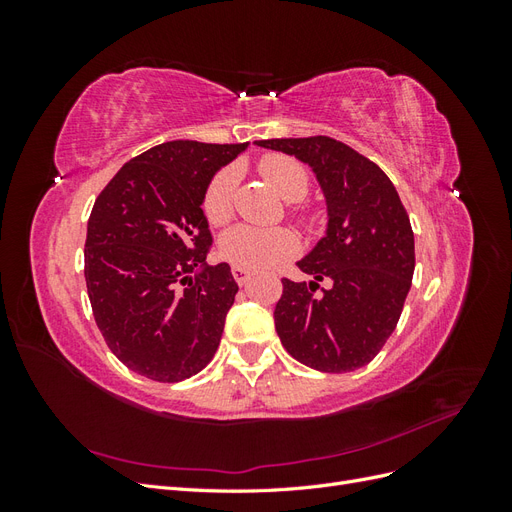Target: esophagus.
Listing matches in <instances>:
<instances>
[{
  "label": "esophagus",
  "instance_id": "34e87169",
  "mask_svg": "<svg viewBox=\"0 0 512 512\" xmlns=\"http://www.w3.org/2000/svg\"><path fill=\"white\" fill-rule=\"evenodd\" d=\"M232 275H235V280H237V284H239V286L247 284V280H250V277H252V273H250V271H247V269H241V267H232Z\"/></svg>",
  "mask_w": 512,
  "mask_h": 512
}]
</instances>
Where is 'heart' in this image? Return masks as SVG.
I'll return each instance as SVG.
<instances>
[{"mask_svg":"<svg viewBox=\"0 0 512 512\" xmlns=\"http://www.w3.org/2000/svg\"><path fill=\"white\" fill-rule=\"evenodd\" d=\"M258 173L265 177L271 188L284 196L290 203L303 200L309 192V179L305 168L282 153H269L258 162ZM239 181L235 166H226L213 175L209 181L203 211L207 220L220 226L230 220L232 198ZM299 250V241L288 228H254V226H235L224 232L220 239V254L230 265L241 269H269L277 262L290 258Z\"/></svg>","mask_w":512,"mask_h":512,"instance_id":"obj_1","label":"heart"}]
</instances>
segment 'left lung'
Returning <instances> with one entry per match:
<instances>
[{
	"mask_svg": "<svg viewBox=\"0 0 512 512\" xmlns=\"http://www.w3.org/2000/svg\"><path fill=\"white\" fill-rule=\"evenodd\" d=\"M256 145L312 166L327 200V235L282 280L275 331L299 363L344 374L367 365L397 327L414 273V232L384 170L329 136ZM325 288H319V282Z\"/></svg>",
	"mask_w": 512,
	"mask_h": 512,
	"instance_id": "8db88e82",
	"label": "left lung"
}]
</instances>
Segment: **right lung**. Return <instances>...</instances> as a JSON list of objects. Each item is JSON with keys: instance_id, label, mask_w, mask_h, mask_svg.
<instances>
[{"instance_id": "1", "label": "right lung", "mask_w": 512, "mask_h": 512, "mask_svg": "<svg viewBox=\"0 0 512 512\" xmlns=\"http://www.w3.org/2000/svg\"><path fill=\"white\" fill-rule=\"evenodd\" d=\"M245 149L156 145L123 164L91 209L85 282L96 324L117 359L149 380L190 378L220 346L239 286L226 262H205L213 239L203 198Z\"/></svg>"}]
</instances>
